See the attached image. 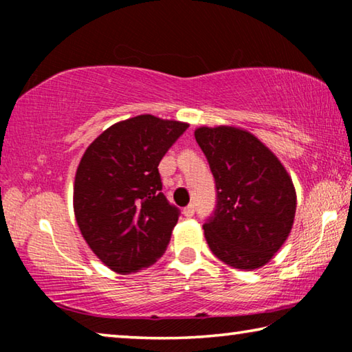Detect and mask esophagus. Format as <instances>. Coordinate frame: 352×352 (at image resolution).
Instances as JSON below:
<instances>
[{
    "instance_id": "34e87169",
    "label": "esophagus",
    "mask_w": 352,
    "mask_h": 352,
    "mask_svg": "<svg viewBox=\"0 0 352 352\" xmlns=\"http://www.w3.org/2000/svg\"><path fill=\"white\" fill-rule=\"evenodd\" d=\"M194 212H195V206H194L192 204L188 205V206L183 210V214H184V216H186V217H192Z\"/></svg>"
}]
</instances>
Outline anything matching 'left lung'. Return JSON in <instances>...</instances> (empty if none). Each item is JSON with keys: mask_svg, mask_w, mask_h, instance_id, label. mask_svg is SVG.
<instances>
[{"mask_svg": "<svg viewBox=\"0 0 352 352\" xmlns=\"http://www.w3.org/2000/svg\"><path fill=\"white\" fill-rule=\"evenodd\" d=\"M195 141L210 163L217 205L204 225L214 256L233 269L265 265L287 239L296 192L281 162L247 130L199 127Z\"/></svg>", "mask_w": 352, "mask_h": 352, "instance_id": "8db88e82", "label": "left lung"}]
</instances>
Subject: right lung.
I'll list each match as a JSON object with an SVG mask.
<instances>
[{"label":"right lung","instance_id":"add662e5","mask_svg":"<svg viewBox=\"0 0 352 352\" xmlns=\"http://www.w3.org/2000/svg\"><path fill=\"white\" fill-rule=\"evenodd\" d=\"M189 124L140 115L113 124L83 153L74 180L77 225L93 253L127 275L163 256L180 211L158 164Z\"/></svg>","mask_w":352,"mask_h":352}]
</instances>
